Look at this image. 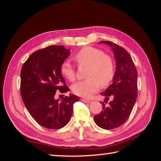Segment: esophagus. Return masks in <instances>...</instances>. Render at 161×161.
Here are the masks:
<instances>
[{
  "instance_id": "obj_1",
  "label": "esophagus",
  "mask_w": 161,
  "mask_h": 161,
  "mask_svg": "<svg viewBox=\"0 0 161 161\" xmlns=\"http://www.w3.org/2000/svg\"><path fill=\"white\" fill-rule=\"evenodd\" d=\"M81 102H84V103H89V102H90V101L85 99H81Z\"/></svg>"
}]
</instances>
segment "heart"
I'll return each mask as SVG.
<instances>
[{
	"label": "heart",
	"instance_id": "heart-1",
	"mask_svg": "<svg viewBox=\"0 0 161 161\" xmlns=\"http://www.w3.org/2000/svg\"><path fill=\"white\" fill-rule=\"evenodd\" d=\"M74 58L79 65H88L86 77L72 86L73 93L82 97H90L99 90L100 84L106 86L113 80L115 65L113 58L99 49L86 46L75 54ZM61 72L70 81L75 79V69L72 64L65 61L62 64Z\"/></svg>",
	"mask_w": 161,
	"mask_h": 161
}]
</instances>
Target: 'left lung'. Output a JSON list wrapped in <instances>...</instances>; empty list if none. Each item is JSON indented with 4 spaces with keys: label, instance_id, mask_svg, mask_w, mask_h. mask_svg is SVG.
<instances>
[{
    "label": "left lung",
    "instance_id": "obj_1",
    "mask_svg": "<svg viewBox=\"0 0 161 161\" xmlns=\"http://www.w3.org/2000/svg\"><path fill=\"white\" fill-rule=\"evenodd\" d=\"M99 43L111 47L116 70L112 84L101 94L105 97V103L109 97L113 99L108 106L103 103L102 112L94 116V121L102 129L109 130L121 126L131 113L137 98L138 74L131 57L124 48L110 41Z\"/></svg>",
    "mask_w": 161,
    "mask_h": 161
}]
</instances>
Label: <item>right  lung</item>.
I'll return each mask as SVG.
<instances>
[{"label": "right lung", "instance_id": "obj_1", "mask_svg": "<svg viewBox=\"0 0 161 161\" xmlns=\"http://www.w3.org/2000/svg\"><path fill=\"white\" fill-rule=\"evenodd\" d=\"M70 54L63 45H50L32 53L20 72V93L27 110L37 123L49 129L66 126L72 115L73 104L80 99L74 94L54 99L55 92L69 91L61 67ZM63 83L64 86H61Z\"/></svg>", "mask_w": 161, "mask_h": 161}]
</instances>
